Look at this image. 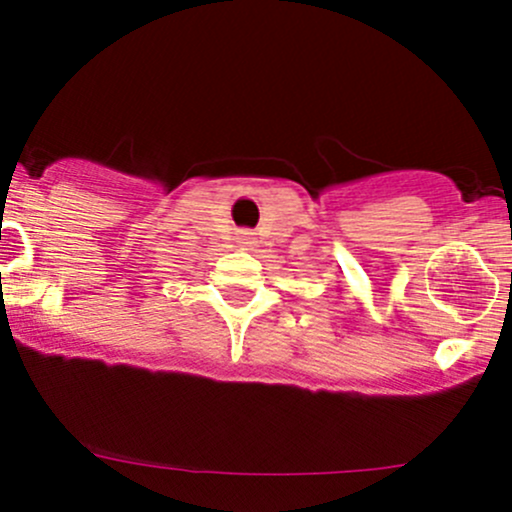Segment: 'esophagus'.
<instances>
[{"mask_svg": "<svg viewBox=\"0 0 512 512\" xmlns=\"http://www.w3.org/2000/svg\"><path fill=\"white\" fill-rule=\"evenodd\" d=\"M242 240H245V245H250V240H252L250 232H245V237H242Z\"/></svg>", "mask_w": 512, "mask_h": 512, "instance_id": "34e87169", "label": "esophagus"}]
</instances>
